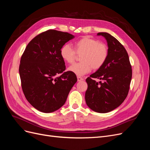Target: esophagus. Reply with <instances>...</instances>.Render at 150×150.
I'll return each instance as SVG.
<instances>
[{"label":"esophagus","instance_id":"obj_1","mask_svg":"<svg viewBox=\"0 0 150 150\" xmlns=\"http://www.w3.org/2000/svg\"><path fill=\"white\" fill-rule=\"evenodd\" d=\"M77 78H78V81H83L84 79L83 78H81L80 76H78L77 77Z\"/></svg>","mask_w":150,"mask_h":150}]
</instances>
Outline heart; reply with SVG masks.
Segmentation results:
<instances>
[{
	"label": "heart",
	"mask_w": 150,
	"mask_h": 150,
	"mask_svg": "<svg viewBox=\"0 0 150 150\" xmlns=\"http://www.w3.org/2000/svg\"><path fill=\"white\" fill-rule=\"evenodd\" d=\"M74 49L69 44L64 45L60 50V54L62 59L69 64L74 62L76 54L81 55V62L68 67V71L79 76L88 73L92 68L94 70L99 69L104 65L108 57L107 45L89 37H84L76 41Z\"/></svg>",
	"instance_id": "heart-1"
}]
</instances>
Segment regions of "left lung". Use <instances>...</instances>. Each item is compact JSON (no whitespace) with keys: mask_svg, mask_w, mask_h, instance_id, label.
<instances>
[{"mask_svg":"<svg viewBox=\"0 0 150 150\" xmlns=\"http://www.w3.org/2000/svg\"><path fill=\"white\" fill-rule=\"evenodd\" d=\"M106 39L108 57L104 65L86 79L85 100L95 112L106 113L120 106L128 96L132 78L129 56L124 46L107 33H99ZM99 79L97 82L95 80Z\"/></svg>","mask_w":150,"mask_h":150,"instance_id":"1","label":"left lung"}]
</instances>
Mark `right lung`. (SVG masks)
Wrapping results in <instances>:
<instances>
[{
	"label": "right lung",
	"mask_w": 150,
	"mask_h": 150,
	"mask_svg": "<svg viewBox=\"0 0 150 150\" xmlns=\"http://www.w3.org/2000/svg\"><path fill=\"white\" fill-rule=\"evenodd\" d=\"M74 38L50 29L32 39L22 54L19 69L22 89L27 100L39 111L52 112L61 108L77 82L75 74L64 71L60 54L61 47Z\"/></svg>",
	"instance_id": "1"
}]
</instances>
